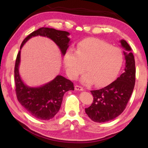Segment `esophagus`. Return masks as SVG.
Listing matches in <instances>:
<instances>
[{
	"instance_id": "1",
	"label": "esophagus",
	"mask_w": 148,
	"mask_h": 148,
	"mask_svg": "<svg viewBox=\"0 0 148 148\" xmlns=\"http://www.w3.org/2000/svg\"><path fill=\"white\" fill-rule=\"evenodd\" d=\"M75 90H78V91H83V90H84V88L81 87V86H77V85H76V86H75Z\"/></svg>"
}]
</instances>
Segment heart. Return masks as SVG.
<instances>
[{
  "label": "heart",
  "instance_id": "heart-1",
  "mask_svg": "<svg viewBox=\"0 0 148 148\" xmlns=\"http://www.w3.org/2000/svg\"><path fill=\"white\" fill-rule=\"evenodd\" d=\"M123 60L121 49L95 38L80 42L75 51L69 49L63 57L66 72L71 79H76L86 69L87 72L81 77V82L95 83L98 87L106 86L114 81Z\"/></svg>",
  "mask_w": 148,
  "mask_h": 148
}]
</instances>
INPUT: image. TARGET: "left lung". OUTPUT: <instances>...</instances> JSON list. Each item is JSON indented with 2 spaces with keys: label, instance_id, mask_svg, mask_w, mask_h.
<instances>
[{
  "label": "left lung",
  "instance_id": "left-lung-1",
  "mask_svg": "<svg viewBox=\"0 0 148 148\" xmlns=\"http://www.w3.org/2000/svg\"><path fill=\"white\" fill-rule=\"evenodd\" d=\"M120 42L125 49V72L108 86L91 90L93 102L85 109L88 116L96 123H106L121 114L133 92L136 79L135 60L128 43L125 40Z\"/></svg>",
  "mask_w": 148,
  "mask_h": 148
}]
</instances>
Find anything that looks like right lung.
I'll return each mask as SVG.
<instances>
[{
	"mask_svg": "<svg viewBox=\"0 0 148 148\" xmlns=\"http://www.w3.org/2000/svg\"><path fill=\"white\" fill-rule=\"evenodd\" d=\"M39 35L48 37L55 42L62 56L66 53L71 42L68 37V32L49 28H39L24 39L16 56L14 81L18 101L35 118L48 120L53 118L59 111L64 93L74 90V88L72 81L61 75L56 76L52 81L38 87H30L24 84L18 70L21 62V49L30 38Z\"/></svg>",
	"mask_w": 148,
	"mask_h": 148,
	"instance_id": "1",
	"label": "right lung"
}]
</instances>
